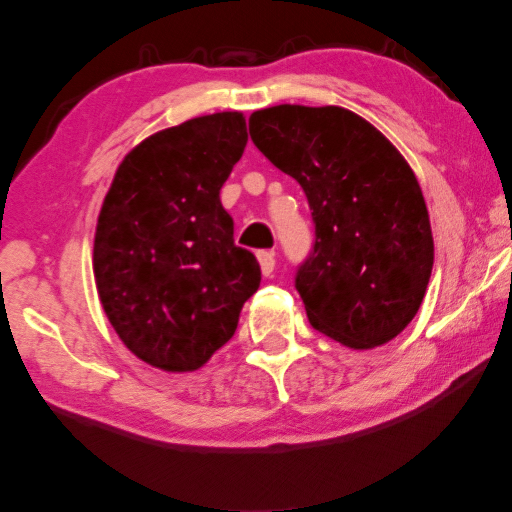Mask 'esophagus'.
I'll use <instances>...</instances> for the list:
<instances>
[{
  "instance_id": "obj_1",
  "label": "esophagus",
  "mask_w": 512,
  "mask_h": 512,
  "mask_svg": "<svg viewBox=\"0 0 512 512\" xmlns=\"http://www.w3.org/2000/svg\"><path fill=\"white\" fill-rule=\"evenodd\" d=\"M258 263H261L263 274L270 276L274 272V265H276L274 251H258Z\"/></svg>"
}]
</instances>
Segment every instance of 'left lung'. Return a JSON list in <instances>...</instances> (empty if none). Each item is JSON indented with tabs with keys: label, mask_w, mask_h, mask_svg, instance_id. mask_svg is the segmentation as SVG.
<instances>
[{
	"label": "left lung",
	"mask_w": 512,
	"mask_h": 512,
	"mask_svg": "<svg viewBox=\"0 0 512 512\" xmlns=\"http://www.w3.org/2000/svg\"><path fill=\"white\" fill-rule=\"evenodd\" d=\"M249 136L306 192L315 226L295 288L308 322L335 342L385 345L420 311L433 270L422 188L390 140L340 106H272Z\"/></svg>",
	"instance_id": "left-lung-1"
}]
</instances>
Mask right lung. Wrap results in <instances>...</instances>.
<instances>
[{"instance_id":"1","label":"right lung","mask_w":512,"mask_h":512,"mask_svg":"<svg viewBox=\"0 0 512 512\" xmlns=\"http://www.w3.org/2000/svg\"><path fill=\"white\" fill-rule=\"evenodd\" d=\"M245 145L242 113L158 131L124 158L104 199L92 256L99 299L124 345L161 370L204 365L261 286L220 201Z\"/></svg>"}]
</instances>
